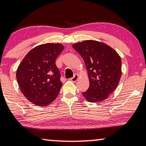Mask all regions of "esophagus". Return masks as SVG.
Instances as JSON below:
<instances>
[{"label": "esophagus", "mask_w": 146, "mask_h": 146, "mask_svg": "<svg viewBox=\"0 0 146 146\" xmlns=\"http://www.w3.org/2000/svg\"><path fill=\"white\" fill-rule=\"evenodd\" d=\"M78 79V75H77V74H75V75L73 76V77H72L71 78V80L72 82H77V80Z\"/></svg>", "instance_id": "34e87169"}]
</instances>
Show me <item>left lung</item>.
Here are the masks:
<instances>
[{
    "label": "left lung",
    "instance_id": "8db88e82",
    "mask_svg": "<svg viewBox=\"0 0 146 146\" xmlns=\"http://www.w3.org/2000/svg\"><path fill=\"white\" fill-rule=\"evenodd\" d=\"M72 47L84 60L88 73L90 87L82 95L91 103L103 101L116 89L121 76V60L106 44L86 40Z\"/></svg>",
    "mask_w": 146,
    "mask_h": 146
}]
</instances>
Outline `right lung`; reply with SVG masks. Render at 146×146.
Masks as SVG:
<instances>
[{"label":"right lung","mask_w":146,"mask_h":146,"mask_svg":"<svg viewBox=\"0 0 146 146\" xmlns=\"http://www.w3.org/2000/svg\"><path fill=\"white\" fill-rule=\"evenodd\" d=\"M64 47L51 43L37 46L18 66L16 77L21 91L34 105L47 106L57 98L62 83L55 61Z\"/></svg>","instance_id":"right-lung-1"}]
</instances>
